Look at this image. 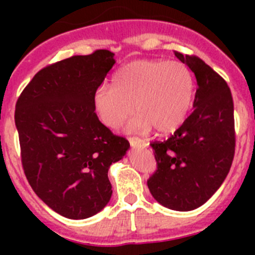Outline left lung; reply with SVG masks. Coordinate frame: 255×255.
<instances>
[{"label":"left lung","mask_w":255,"mask_h":255,"mask_svg":"<svg viewBox=\"0 0 255 255\" xmlns=\"http://www.w3.org/2000/svg\"><path fill=\"white\" fill-rule=\"evenodd\" d=\"M114 53L73 56L39 70L15 107L20 157L35 194L58 215L84 220L111 199L108 168L128 150L96 111Z\"/></svg>","instance_id":"obj_1"}]
</instances>
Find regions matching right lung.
Wrapping results in <instances>:
<instances>
[{"instance_id": "right-lung-1", "label": "right lung", "mask_w": 255, "mask_h": 255, "mask_svg": "<svg viewBox=\"0 0 255 255\" xmlns=\"http://www.w3.org/2000/svg\"><path fill=\"white\" fill-rule=\"evenodd\" d=\"M197 79L194 111L175 134L152 143L157 168L148 179L150 194L173 211L203 206L226 179L235 153L231 92L199 58L175 53Z\"/></svg>"}]
</instances>
